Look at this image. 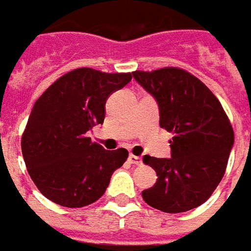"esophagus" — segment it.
Masks as SVG:
<instances>
[{"mask_svg":"<svg viewBox=\"0 0 251 251\" xmlns=\"http://www.w3.org/2000/svg\"><path fill=\"white\" fill-rule=\"evenodd\" d=\"M128 161L131 164H135V166H141L142 164V159L139 156H134V154H129Z\"/></svg>","mask_w":251,"mask_h":251,"instance_id":"esophagus-1","label":"esophagus"}]
</instances>
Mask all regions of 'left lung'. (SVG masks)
<instances>
[{
    "label": "left lung",
    "mask_w": 251,
    "mask_h": 251,
    "mask_svg": "<svg viewBox=\"0 0 251 251\" xmlns=\"http://www.w3.org/2000/svg\"><path fill=\"white\" fill-rule=\"evenodd\" d=\"M132 77L156 99L161 128L174 134L170 159L144 156L157 181L142 198L164 213L189 211L223 179L235 139L231 123L216 95L182 69L134 72Z\"/></svg>",
    "instance_id": "8db88e82"
}]
</instances>
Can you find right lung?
Segmentation results:
<instances>
[{
    "label": "right lung",
    "mask_w": 251,
    "mask_h": 251,
    "mask_svg": "<svg viewBox=\"0 0 251 251\" xmlns=\"http://www.w3.org/2000/svg\"><path fill=\"white\" fill-rule=\"evenodd\" d=\"M132 78L81 67L62 75L35 100L22 137V153L33 182L63 207H84L105 193L127 149L106 151L88 131L103 124L106 100Z\"/></svg>",
    "instance_id": "obj_1"
}]
</instances>
